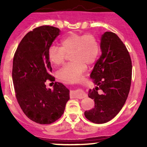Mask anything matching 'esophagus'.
Returning <instances> with one entry per match:
<instances>
[{"instance_id":"esophagus-1","label":"esophagus","mask_w":147,"mask_h":147,"mask_svg":"<svg viewBox=\"0 0 147 147\" xmlns=\"http://www.w3.org/2000/svg\"><path fill=\"white\" fill-rule=\"evenodd\" d=\"M71 95L74 97H76V98L82 99L85 97L86 94L85 92H84L82 90L78 89V90H75V91H72V92H71Z\"/></svg>"}]
</instances>
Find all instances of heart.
Instances as JSON below:
<instances>
[{
    "label": "heart",
    "mask_w": 147,
    "mask_h": 147,
    "mask_svg": "<svg viewBox=\"0 0 147 147\" xmlns=\"http://www.w3.org/2000/svg\"><path fill=\"white\" fill-rule=\"evenodd\" d=\"M60 45L50 46L47 53L49 60L54 66H60L70 53L72 62L57 72V78L67 82H78L85 70L86 64L90 65L97 60L100 53L98 41L91 34L71 33L61 40Z\"/></svg>",
    "instance_id": "b5f03b06"
}]
</instances>
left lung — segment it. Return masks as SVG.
I'll use <instances>...</instances> for the list:
<instances>
[{
  "mask_svg": "<svg viewBox=\"0 0 147 147\" xmlns=\"http://www.w3.org/2000/svg\"><path fill=\"white\" fill-rule=\"evenodd\" d=\"M100 49L101 56L90 74L96 87L88 91L94 107L84 112L85 117L96 124L107 122L120 112L129 92L132 69L128 50L115 33L102 34Z\"/></svg>",
  "mask_w": 147,
  "mask_h": 147,
  "instance_id": "1",
  "label": "left lung"
}]
</instances>
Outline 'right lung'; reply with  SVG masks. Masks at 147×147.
I'll return each instance as SVG.
<instances>
[{
	"label": "right lung",
	"instance_id": "add662e5",
	"mask_svg": "<svg viewBox=\"0 0 147 147\" xmlns=\"http://www.w3.org/2000/svg\"><path fill=\"white\" fill-rule=\"evenodd\" d=\"M60 33L53 26L35 28L22 39L13 57L12 78L18 102L25 115L38 124L60 119L69 100V90L62 83H55L53 90L45 85L47 80L55 81L47 53Z\"/></svg>",
	"mask_w": 147,
	"mask_h": 147
}]
</instances>
